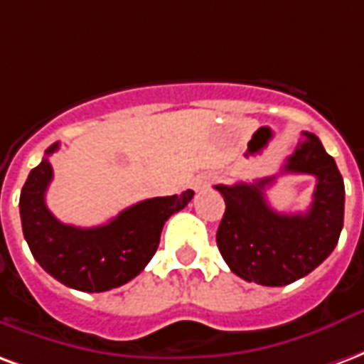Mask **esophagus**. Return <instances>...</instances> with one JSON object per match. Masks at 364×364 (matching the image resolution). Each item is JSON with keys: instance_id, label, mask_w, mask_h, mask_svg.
Instances as JSON below:
<instances>
[{"instance_id": "1", "label": "esophagus", "mask_w": 364, "mask_h": 364, "mask_svg": "<svg viewBox=\"0 0 364 364\" xmlns=\"http://www.w3.org/2000/svg\"><path fill=\"white\" fill-rule=\"evenodd\" d=\"M211 182H213V176H209V174H201V176L192 180V188L196 190V192H200V190H203V188H208Z\"/></svg>"}]
</instances>
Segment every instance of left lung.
Here are the masks:
<instances>
[{
  "instance_id": "1",
  "label": "left lung",
  "mask_w": 364,
  "mask_h": 364,
  "mask_svg": "<svg viewBox=\"0 0 364 364\" xmlns=\"http://www.w3.org/2000/svg\"><path fill=\"white\" fill-rule=\"evenodd\" d=\"M302 139L283 172L312 174L316 188L306 213H277L266 200V186L275 176L217 184L225 198V215L217 230V246L230 267L248 283L283 287L309 275L330 256L343 229L346 186L331 159L314 134Z\"/></svg>"
}]
</instances>
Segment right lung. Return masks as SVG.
I'll list each match as a JSON object with an SVG mask.
<instances>
[{
	"label": "right lung",
	"instance_id": "1",
	"mask_svg": "<svg viewBox=\"0 0 364 364\" xmlns=\"http://www.w3.org/2000/svg\"><path fill=\"white\" fill-rule=\"evenodd\" d=\"M58 147L60 143L48 147L46 156L31 171L21 190L18 209L26 244L42 269L65 287L83 293L120 287L149 264L166 219L184 209L193 192L139 201L112 221L91 229L63 225L50 213L44 200L54 176L48 156Z\"/></svg>",
	"mask_w": 364,
	"mask_h": 364
}]
</instances>
